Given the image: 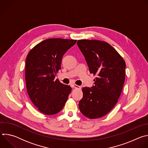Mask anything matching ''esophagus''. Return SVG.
I'll return each mask as SVG.
<instances>
[{
	"instance_id": "esophagus-1",
	"label": "esophagus",
	"mask_w": 148,
	"mask_h": 148,
	"mask_svg": "<svg viewBox=\"0 0 148 148\" xmlns=\"http://www.w3.org/2000/svg\"><path fill=\"white\" fill-rule=\"evenodd\" d=\"M72 86H73V87L74 88H78V89H80V88H81L80 86H78L76 85V84H73Z\"/></svg>"
}]
</instances>
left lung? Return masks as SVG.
Listing matches in <instances>:
<instances>
[{
	"mask_svg": "<svg viewBox=\"0 0 148 148\" xmlns=\"http://www.w3.org/2000/svg\"><path fill=\"white\" fill-rule=\"evenodd\" d=\"M77 44L90 73L97 75L92 87L82 88L79 110L90 119L102 117L114 107L121 95L125 78V62L107 42L79 40Z\"/></svg>",
	"mask_w": 148,
	"mask_h": 148,
	"instance_id": "8db88e82",
	"label": "left lung"
}]
</instances>
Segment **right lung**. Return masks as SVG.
I'll list each match as a JSON object with an SVG mask.
<instances>
[{"label":"right lung","mask_w":148,"mask_h":148,"mask_svg":"<svg viewBox=\"0 0 148 148\" xmlns=\"http://www.w3.org/2000/svg\"><path fill=\"white\" fill-rule=\"evenodd\" d=\"M76 41L58 38L47 39L34 46L27 56V91L33 104L44 114H57L67 102L71 87L54 79L61 69L63 55Z\"/></svg>","instance_id":"right-lung-1"}]
</instances>
